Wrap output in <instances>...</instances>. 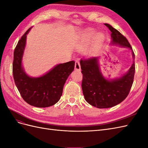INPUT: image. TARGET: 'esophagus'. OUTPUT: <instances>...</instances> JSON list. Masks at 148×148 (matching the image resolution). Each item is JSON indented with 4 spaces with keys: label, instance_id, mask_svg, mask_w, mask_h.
<instances>
[{
    "label": "esophagus",
    "instance_id": "obj_1",
    "mask_svg": "<svg viewBox=\"0 0 148 148\" xmlns=\"http://www.w3.org/2000/svg\"><path fill=\"white\" fill-rule=\"evenodd\" d=\"M75 70L77 71L81 70V66H80L79 62L78 60L75 61Z\"/></svg>",
    "mask_w": 148,
    "mask_h": 148
}]
</instances>
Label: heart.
<instances>
[{"label":"heart","mask_w":148,"mask_h":148,"mask_svg":"<svg viewBox=\"0 0 148 148\" xmlns=\"http://www.w3.org/2000/svg\"><path fill=\"white\" fill-rule=\"evenodd\" d=\"M92 36H93V33L92 32L86 35V37L83 39L82 42H80L78 45V50L82 51H84L86 50L89 45V43L91 41ZM104 36L102 34L98 33L95 36V37L93 38L91 48L88 52L89 56H92L95 55V53L97 52L98 50H99V47L101 46L103 42H104Z\"/></svg>","instance_id":"1"}]
</instances>
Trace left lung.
Returning a JSON list of instances; mask_svg holds the SVG:
<instances>
[{
    "label": "left lung",
    "instance_id": "obj_1",
    "mask_svg": "<svg viewBox=\"0 0 148 148\" xmlns=\"http://www.w3.org/2000/svg\"><path fill=\"white\" fill-rule=\"evenodd\" d=\"M111 31L112 45L128 47L132 51L127 38L109 24H104ZM133 64L122 77L113 79L104 77L99 68V58L80 60L83 80L82 87L85 100L97 108H109L122 102L127 97L133 83L135 72V53L132 51Z\"/></svg>",
    "mask_w": 148,
    "mask_h": 148
}]
</instances>
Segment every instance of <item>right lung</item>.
I'll return each mask as SVG.
<instances>
[{"label":"right lung","mask_w":148,"mask_h":148,"mask_svg":"<svg viewBox=\"0 0 148 148\" xmlns=\"http://www.w3.org/2000/svg\"><path fill=\"white\" fill-rule=\"evenodd\" d=\"M30 29L26 31L15 49L13 78L22 98L28 104L37 107H50L60 99L66 80L74 70L75 61L57 65L41 77H30L22 66L26 35Z\"/></svg>","instance_id":"right-lung-1"}]
</instances>
